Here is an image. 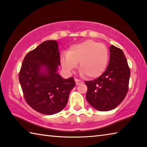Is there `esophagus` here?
<instances>
[{
  "instance_id": "34e87169",
  "label": "esophagus",
  "mask_w": 147,
  "mask_h": 147,
  "mask_svg": "<svg viewBox=\"0 0 147 147\" xmlns=\"http://www.w3.org/2000/svg\"><path fill=\"white\" fill-rule=\"evenodd\" d=\"M74 80H75V82H76V85H79V84L82 82H81L80 80H78V79H76V78L74 79Z\"/></svg>"
}]
</instances>
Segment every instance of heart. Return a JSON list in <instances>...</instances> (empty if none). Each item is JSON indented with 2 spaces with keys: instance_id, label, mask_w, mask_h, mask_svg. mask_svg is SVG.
I'll list each match as a JSON object with an SVG mask.
<instances>
[{
  "instance_id": "b5f03b06",
  "label": "heart",
  "mask_w": 147,
  "mask_h": 147,
  "mask_svg": "<svg viewBox=\"0 0 147 147\" xmlns=\"http://www.w3.org/2000/svg\"><path fill=\"white\" fill-rule=\"evenodd\" d=\"M109 59L108 49L105 45L93 40H86L74 44L67 53L61 54V66L67 73H72L80 62L82 75L96 78L104 73Z\"/></svg>"
}]
</instances>
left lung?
<instances>
[{"label": "left lung", "mask_w": 147, "mask_h": 147, "mask_svg": "<svg viewBox=\"0 0 147 147\" xmlns=\"http://www.w3.org/2000/svg\"><path fill=\"white\" fill-rule=\"evenodd\" d=\"M109 61L106 71L98 78L86 81V99L91 106L101 111L115 108L128 90L130 71L121 49L111 45Z\"/></svg>", "instance_id": "left-lung-1"}]
</instances>
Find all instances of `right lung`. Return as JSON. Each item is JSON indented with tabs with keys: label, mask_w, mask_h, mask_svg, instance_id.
<instances>
[{
	"label": "right lung",
	"mask_w": 147,
	"mask_h": 147,
	"mask_svg": "<svg viewBox=\"0 0 147 147\" xmlns=\"http://www.w3.org/2000/svg\"><path fill=\"white\" fill-rule=\"evenodd\" d=\"M58 47L56 41L48 40L29 52L23 59L19 75L26 102L45 115L61 111L76 85L73 77L64 79L58 73L60 65Z\"/></svg>",
	"instance_id": "right-lung-1"
}]
</instances>
